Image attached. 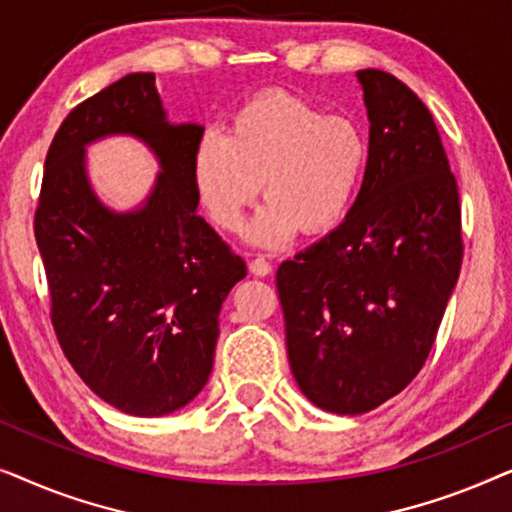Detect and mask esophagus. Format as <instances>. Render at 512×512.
<instances>
[{"instance_id":"esophagus-1","label":"esophagus","mask_w":512,"mask_h":512,"mask_svg":"<svg viewBox=\"0 0 512 512\" xmlns=\"http://www.w3.org/2000/svg\"><path fill=\"white\" fill-rule=\"evenodd\" d=\"M249 270H251V275H256V277H268L272 272V265H270V261H265L263 256H258L249 263Z\"/></svg>"}]
</instances>
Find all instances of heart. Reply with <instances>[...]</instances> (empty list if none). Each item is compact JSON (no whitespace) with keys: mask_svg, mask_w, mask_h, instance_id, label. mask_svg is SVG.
<instances>
[{"mask_svg":"<svg viewBox=\"0 0 512 512\" xmlns=\"http://www.w3.org/2000/svg\"><path fill=\"white\" fill-rule=\"evenodd\" d=\"M370 163V137L347 114L268 90L235 111L228 132L207 130L193 151V186L216 226L237 233L258 191L268 200L249 226L265 249L298 230L319 235L345 219Z\"/></svg>","mask_w":512,"mask_h":512,"instance_id":"b5f03b06","label":"heart"}]
</instances>
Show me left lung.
I'll return each mask as SVG.
<instances>
[{"instance_id": "8db88e82", "label": "left lung", "mask_w": 512, "mask_h": 512, "mask_svg": "<svg viewBox=\"0 0 512 512\" xmlns=\"http://www.w3.org/2000/svg\"><path fill=\"white\" fill-rule=\"evenodd\" d=\"M370 163L345 221L277 270L286 352L317 408L363 415L422 370L457 284V179L424 102L382 69L356 72Z\"/></svg>"}]
</instances>
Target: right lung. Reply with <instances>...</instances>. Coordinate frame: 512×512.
<instances>
[{"mask_svg":"<svg viewBox=\"0 0 512 512\" xmlns=\"http://www.w3.org/2000/svg\"><path fill=\"white\" fill-rule=\"evenodd\" d=\"M205 128L167 123L156 76H123L69 111L46 156L34 237L67 361L93 394L135 417L181 410L209 380L219 312L247 265L198 216L193 151ZM142 138L161 172L130 213L89 188L85 146Z\"/></svg>","mask_w":512,"mask_h":512,"instance_id":"right-lung-1","label":"right lung"}]
</instances>
